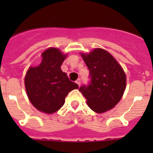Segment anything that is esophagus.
<instances>
[{
  "label": "esophagus",
  "instance_id": "esophagus-1",
  "mask_svg": "<svg viewBox=\"0 0 153 153\" xmlns=\"http://www.w3.org/2000/svg\"><path fill=\"white\" fill-rule=\"evenodd\" d=\"M76 83H77L78 86H80V83H81V79H77L76 80Z\"/></svg>",
  "mask_w": 153,
  "mask_h": 153
}]
</instances>
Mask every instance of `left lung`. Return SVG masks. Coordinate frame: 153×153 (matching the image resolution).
<instances>
[{
  "label": "left lung",
  "instance_id": "8db88e82",
  "mask_svg": "<svg viewBox=\"0 0 153 153\" xmlns=\"http://www.w3.org/2000/svg\"><path fill=\"white\" fill-rule=\"evenodd\" d=\"M82 57L90 70V81L79 90L90 109L102 113L114 107L121 100L126 84L123 70L114 57L102 49L93 50Z\"/></svg>",
  "mask_w": 153,
  "mask_h": 153
}]
</instances>
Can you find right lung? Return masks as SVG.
Returning <instances> with one entry per match:
<instances>
[{
  "label": "right lung",
  "mask_w": 153,
  "mask_h": 153,
  "mask_svg": "<svg viewBox=\"0 0 153 153\" xmlns=\"http://www.w3.org/2000/svg\"><path fill=\"white\" fill-rule=\"evenodd\" d=\"M41 56V63L28 69L24 82L28 98L33 106L51 114L63 106L65 97L69 92L77 89L78 85L70 81L61 70L66 56L60 50L50 48Z\"/></svg>",
  "instance_id": "right-lung-1"
}]
</instances>
